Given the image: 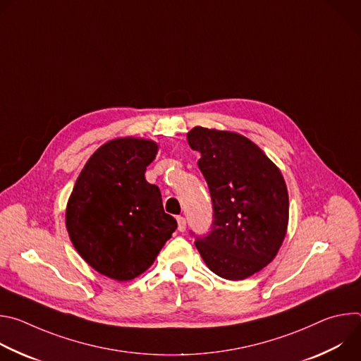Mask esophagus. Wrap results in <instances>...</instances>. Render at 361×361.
Returning a JSON list of instances; mask_svg holds the SVG:
<instances>
[{"mask_svg":"<svg viewBox=\"0 0 361 361\" xmlns=\"http://www.w3.org/2000/svg\"><path fill=\"white\" fill-rule=\"evenodd\" d=\"M177 224H178V231H184L187 221L184 217H177Z\"/></svg>","mask_w":361,"mask_h":361,"instance_id":"obj_1","label":"esophagus"}]
</instances>
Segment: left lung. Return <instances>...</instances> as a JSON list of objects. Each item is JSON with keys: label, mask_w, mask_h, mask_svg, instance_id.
Wrapping results in <instances>:
<instances>
[{"label": "left lung", "mask_w": 361, "mask_h": 361, "mask_svg": "<svg viewBox=\"0 0 361 361\" xmlns=\"http://www.w3.org/2000/svg\"><path fill=\"white\" fill-rule=\"evenodd\" d=\"M190 147L209 184L214 220L197 238L204 263L226 280H244L277 255L288 226V192L280 169L247 137L194 127Z\"/></svg>", "instance_id": "1"}]
</instances>
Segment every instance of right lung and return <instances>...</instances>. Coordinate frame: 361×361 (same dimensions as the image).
<instances>
[{
  "mask_svg": "<svg viewBox=\"0 0 361 361\" xmlns=\"http://www.w3.org/2000/svg\"><path fill=\"white\" fill-rule=\"evenodd\" d=\"M156 141L121 137L85 163L67 202L66 226L84 262L99 274L128 281L156 260L177 221L164 213L160 188L145 180Z\"/></svg>",
  "mask_w": 361,
  "mask_h": 361,
  "instance_id": "obj_1",
  "label": "right lung"
}]
</instances>
